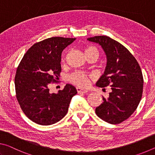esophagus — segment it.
<instances>
[{"label": "esophagus", "instance_id": "obj_1", "mask_svg": "<svg viewBox=\"0 0 155 155\" xmlns=\"http://www.w3.org/2000/svg\"><path fill=\"white\" fill-rule=\"evenodd\" d=\"M76 89H77L78 93H87L88 92V90L87 89H83V88H80L79 87H76Z\"/></svg>", "mask_w": 155, "mask_h": 155}]
</instances>
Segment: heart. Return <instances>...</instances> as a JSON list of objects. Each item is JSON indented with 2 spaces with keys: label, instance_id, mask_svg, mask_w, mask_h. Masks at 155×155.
Masks as SVG:
<instances>
[{
  "label": "heart",
  "instance_id": "1",
  "mask_svg": "<svg viewBox=\"0 0 155 155\" xmlns=\"http://www.w3.org/2000/svg\"><path fill=\"white\" fill-rule=\"evenodd\" d=\"M91 52H95L99 55V51L97 49V48L94 47H88L85 50L86 54ZM66 59L65 55L62 56V61L64 62ZM91 77V75H88L86 73L80 71H76L75 73L71 74L68 77V80L70 82L74 84L75 85L79 86L81 87H87L90 84V78Z\"/></svg>",
  "mask_w": 155,
  "mask_h": 155
}]
</instances>
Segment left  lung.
I'll return each mask as SVG.
<instances>
[{
  "mask_svg": "<svg viewBox=\"0 0 155 155\" xmlns=\"http://www.w3.org/2000/svg\"><path fill=\"white\" fill-rule=\"evenodd\" d=\"M100 45L106 56L104 74L96 84L99 87L110 86L111 92L96 107L101 120L111 124L122 122L137 108L143 93V75L137 61L130 51L116 40L106 35L88 38Z\"/></svg>",
  "mask_w": 155,
  "mask_h": 155,
  "instance_id": "8db88e82",
  "label": "left lung"
}]
</instances>
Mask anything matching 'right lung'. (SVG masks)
Instances as JSON below:
<instances>
[{
	"instance_id": "right-lung-1",
	"label": "right lung",
	"mask_w": 155,
	"mask_h": 155,
	"mask_svg": "<svg viewBox=\"0 0 155 155\" xmlns=\"http://www.w3.org/2000/svg\"><path fill=\"white\" fill-rule=\"evenodd\" d=\"M75 38L52 37L37 42L28 49L15 76L16 98L29 120L40 125H51L67 113L72 97L77 93L67 84L63 90L51 93L49 87L61 72V55Z\"/></svg>"
}]
</instances>
